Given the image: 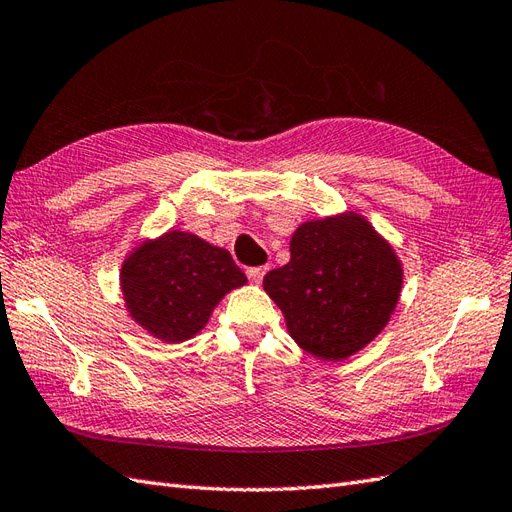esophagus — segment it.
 I'll use <instances>...</instances> for the list:
<instances>
[{"instance_id": "1", "label": "esophagus", "mask_w": 512, "mask_h": 512, "mask_svg": "<svg viewBox=\"0 0 512 512\" xmlns=\"http://www.w3.org/2000/svg\"><path fill=\"white\" fill-rule=\"evenodd\" d=\"M264 274H266V266L248 268V270H246V277H248V281L255 283V285H259V283H261V279H264Z\"/></svg>"}]
</instances>
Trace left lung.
I'll use <instances>...</instances> for the list:
<instances>
[{
    "instance_id": "left-lung-1",
    "label": "left lung",
    "mask_w": 512,
    "mask_h": 512,
    "mask_svg": "<svg viewBox=\"0 0 512 512\" xmlns=\"http://www.w3.org/2000/svg\"><path fill=\"white\" fill-rule=\"evenodd\" d=\"M290 253L283 268L266 274L264 290L300 348L342 361L385 329L400 298L402 266L363 216L305 222L292 235Z\"/></svg>"
}]
</instances>
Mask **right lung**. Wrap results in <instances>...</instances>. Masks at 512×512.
Listing matches in <instances>:
<instances>
[{"label": "right lung", "mask_w": 512, "mask_h": 512, "mask_svg": "<svg viewBox=\"0 0 512 512\" xmlns=\"http://www.w3.org/2000/svg\"><path fill=\"white\" fill-rule=\"evenodd\" d=\"M244 283L229 251L183 231L138 246L121 270L131 320L166 344L199 333L220 298Z\"/></svg>", "instance_id": "obj_1"}]
</instances>
